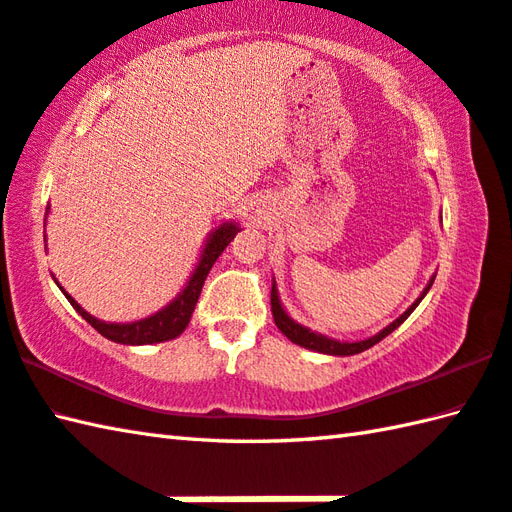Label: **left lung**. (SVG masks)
Masks as SVG:
<instances>
[{"mask_svg":"<svg viewBox=\"0 0 512 512\" xmlns=\"http://www.w3.org/2000/svg\"><path fill=\"white\" fill-rule=\"evenodd\" d=\"M432 283H435V278H432V281L428 283V287L423 289V294L417 298V301H414V303L410 305V310L403 312V314L397 318V321L390 323L388 327H385V330H381L379 334L372 336V339L356 341V343H341V341L327 339V336H321V334H316V332H312V330H307V327H303V325L294 323L292 318H289V316L285 314V310L281 307V301H278L276 285H272V314H274V321H276V325H278V330H281L292 343L301 345V347H307V350H314V352L334 354V356H350V354H359V352H363V350H368V347H372V345H376L379 341H383L385 336H388L390 332L397 330V327L412 314L414 307H417V305L421 303V298L428 294V289H430Z\"/></svg>","mask_w":512,"mask_h":512,"instance_id":"8db88e82","label":"left lung"}]
</instances>
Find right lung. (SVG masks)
<instances>
[{
	"label": "right lung",
	"instance_id": "add662e5",
	"mask_svg": "<svg viewBox=\"0 0 512 512\" xmlns=\"http://www.w3.org/2000/svg\"><path fill=\"white\" fill-rule=\"evenodd\" d=\"M238 234L236 225H220L211 238L207 240L205 252L200 256V263L196 267L194 276L189 278V285L182 289V294L173 301L171 305H167L165 310L153 314L149 318H142V321L136 323H104L93 318L91 314H86L80 305H77L73 298L66 294L69 303L75 307V312L80 314L86 323L91 327H95L104 339H109L113 343H122V345H149V343H162V341H171L185 332V327L189 325V318L196 310L198 296L202 292V285H205V278L209 274V269L214 267V263L218 260V256L225 252V247L234 240V236Z\"/></svg>",
	"mask_w": 512,
	"mask_h": 512
}]
</instances>
